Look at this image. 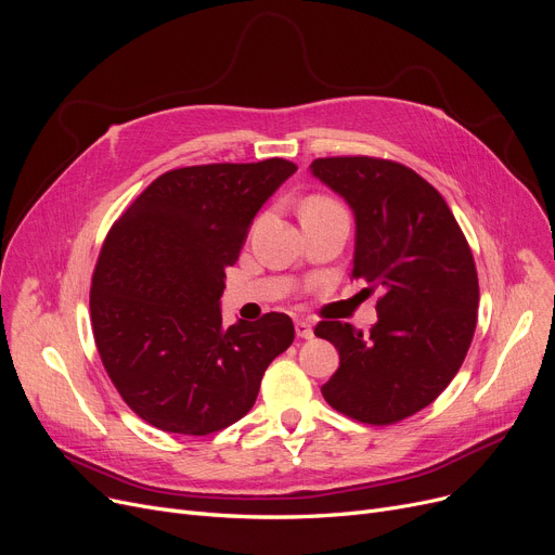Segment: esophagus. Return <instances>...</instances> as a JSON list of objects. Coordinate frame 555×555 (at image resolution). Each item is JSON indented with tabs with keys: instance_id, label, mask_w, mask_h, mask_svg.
<instances>
[{
	"instance_id": "obj_1",
	"label": "esophagus",
	"mask_w": 555,
	"mask_h": 555,
	"mask_svg": "<svg viewBox=\"0 0 555 555\" xmlns=\"http://www.w3.org/2000/svg\"><path fill=\"white\" fill-rule=\"evenodd\" d=\"M295 331H297V337H301V339H312L314 337L312 326L308 322H301V319L295 324Z\"/></svg>"
}]
</instances>
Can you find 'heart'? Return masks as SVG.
<instances>
[{
	"instance_id": "1",
	"label": "heart",
	"mask_w": 555,
	"mask_h": 555,
	"mask_svg": "<svg viewBox=\"0 0 555 555\" xmlns=\"http://www.w3.org/2000/svg\"><path fill=\"white\" fill-rule=\"evenodd\" d=\"M328 209H339V204L333 197H328V195H308L301 202V216L328 211Z\"/></svg>"
}]
</instances>
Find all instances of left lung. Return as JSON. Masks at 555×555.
Masks as SVG:
<instances>
[{
	"instance_id": "left-lung-1",
	"label": "left lung",
	"mask_w": 555,
	"mask_h": 555,
	"mask_svg": "<svg viewBox=\"0 0 555 555\" xmlns=\"http://www.w3.org/2000/svg\"><path fill=\"white\" fill-rule=\"evenodd\" d=\"M314 178L356 214L353 279L383 295L369 335L319 322L339 369L322 387L339 414L393 425L425 410L452 383L468 353L479 279L468 241L443 195L412 168L380 157H319Z\"/></svg>"
}]
</instances>
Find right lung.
<instances>
[{
	"label": "right lung",
	"mask_w": 555,
	"mask_h": 555,
	"mask_svg": "<svg viewBox=\"0 0 555 555\" xmlns=\"http://www.w3.org/2000/svg\"><path fill=\"white\" fill-rule=\"evenodd\" d=\"M295 170L281 157L175 168L109 227L92 274V331L112 385L145 423L186 436L233 425L293 344L287 314L224 328L218 306L254 216Z\"/></svg>",
	"instance_id": "1"
}]
</instances>
